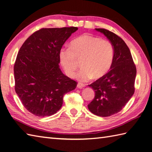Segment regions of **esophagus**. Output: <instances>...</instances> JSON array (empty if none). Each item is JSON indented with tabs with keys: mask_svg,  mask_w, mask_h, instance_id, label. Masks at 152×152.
<instances>
[{
	"mask_svg": "<svg viewBox=\"0 0 152 152\" xmlns=\"http://www.w3.org/2000/svg\"><path fill=\"white\" fill-rule=\"evenodd\" d=\"M85 85L83 84L82 83H78V84H77V88H78L79 89H82L83 88H84Z\"/></svg>",
	"mask_w": 152,
	"mask_h": 152,
	"instance_id": "1",
	"label": "esophagus"
}]
</instances>
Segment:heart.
<instances>
[{
  "mask_svg": "<svg viewBox=\"0 0 152 152\" xmlns=\"http://www.w3.org/2000/svg\"><path fill=\"white\" fill-rule=\"evenodd\" d=\"M114 56V46L110 41L88 34L76 38L71 42L70 48H62L59 52L61 65L70 78L75 76L80 61L82 69L76 78L82 82L105 75L112 65Z\"/></svg>",
  "mask_w": 152,
  "mask_h": 152,
  "instance_id": "1",
  "label": "heart"
}]
</instances>
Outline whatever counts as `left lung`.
<instances>
[{
  "label": "left lung",
  "instance_id": "8db88e82",
  "mask_svg": "<svg viewBox=\"0 0 152 152\" xmlns=\"http://www.w3.org/2000/svg\"><path fill=\"white\" fill-rule=\"evenodd\" d=\"M95 29L111 42L114 56L110 70L89 85L95 94L88 106L95 115L108 117L120 112L133 95L137 69L131 51L122 38L105 28Z\"/></svg>",
  "mask_w": 152,
  "mask_h": 152
}]
</instances>
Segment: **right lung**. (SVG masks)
Returning <instances> with one entry per match:
<instances>
[{"label":"right lung","mask_w":152,"mask_h":152,"mask_svg":"<svg viewBox=\"0 0 152 152\" xmlns=\"http://www.w3.org/2000/svg\"><path fill=\"white\" fill-rule=\"evenodd\" d=\"M75 27L43 28L23 44L14 67L15 91L27 110L38 117L59 110L63 96L76 88L77 82L59 68V52Z\"/></svg>","instance_id":"add662e5"}]
</instances>
